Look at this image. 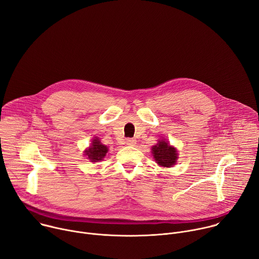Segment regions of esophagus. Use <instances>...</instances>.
Segmentation results:
<instances>
[{
	"mask_svg": "<svg viewBox=\"0 0 259 259\" xmlns=\"http://www.w3.org/2000/svg\"><path fill=\"white\" fill-rule=\"evenodd\" d=\"M125 143L128 144V145H135L136 140H135V139H132V138H128V139H126Z\"/></svg>",
	"mask_w": 259,
	"mask_h": 259,
	"instance_id": "esophagus-1",
	"label": "esophagus"
}]
</instances>
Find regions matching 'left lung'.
I'll return each mask as SVG.
<instances>
[{"mask_svg": "<svg viewBox=\"0 0 259 259\" xmlns=\"http://www.w3.org/2000/svg\"><path fill=\"white\" fill-rule=\"evenodd\" d=\"M152 154L159 166L167 168L174 166L178 159L176 149L165 139L159 140L158 143L152 147Z\"/></svg>", "mask_w": 259, "mask_h": 259, "instance_id": "obj_1", "label": "left lung"}]
</instances>
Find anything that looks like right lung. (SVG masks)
<instances>
[{"mask_svg":"<svg viewBox=\"0 0 259 259\" xmlns=\"http://www.w3.org/2000/svg\"><path fill=\"white\" fill-rule=\"evenodd\" d=\"M107 152H108L107 146L102 144L98 137H94L92 139L91 145L84 153L87 159H89L91 162H99L103 160Z\"/></svg>","mask_w":259,"mask_h":259,"instance_id":"add662e5","label":"right lung"}]
</instances>
